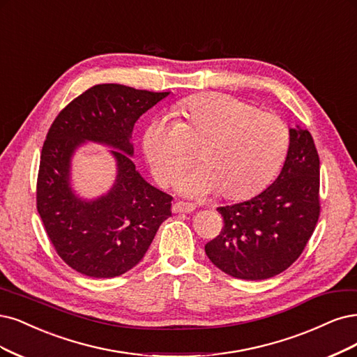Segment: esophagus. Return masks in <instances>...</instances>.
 I'll use <instances>...</instances> for the list:
<instances>
[{
	"instance_id": "obj_1",
	"label": "esophagus",
	"mask_w": 357,
	"mask_h": 357,
	"mask_svg": "<svg viewBox=\"0 0 357 357\" xmlns=\"http://www.w3.org/2000/svg\"><path fill=\"white\" fill-rule=\"evenodd\" d=\"M192 211H195L193 204L183 202V201L173 204V213H192Z\"/></svg>"
}]
</instances>
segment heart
<instances>
[{
    "instance_id": "1",
    "label": "heart",
    "mask_w": 357,
    "mask_h": 357,
    "mask_svg": "<svg viewBox=\"0 0 357 357\" xmlns=\"http://www.w3.org/2000/svg\"><path fill=\"white\" fill-rule=\"evenodd\" d=\"M183 122L156 118L147 127L143 149L155 177L171 184L201 152L204 168L178 184L201 198L221 190L227 199L250 198L278 173L287 156L289 132L279 116L221 93L189 97L176 106Z\"/></svg>"
}]
</instances>
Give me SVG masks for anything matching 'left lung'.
Returning <instances> with one entry per match:
<instances>
[{
  "label": "left lung",
  "instance_id": "left-lung-1",
  "mask_svg": "<svg viewBox=\"0 0 357 357\" xmlns=\"http://www.w3.org/2000/svg\"><path fill=\"white\" fill-rule=\"evenodd\" d=\"M319 155L312 134L289 130V147L278 178L252 199L218 206L220 235L205 245L225 273L247 280L273 278L304 251L321 214Z\"/></svg>",
  "mask_w": 357,
  "mask_h": 357
}]
</instances>
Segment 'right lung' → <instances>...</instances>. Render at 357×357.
Here are the masks:
<instances>
[{
	"label": "right lung",
	"instance_id": "obj_1",
	"mask_svg": "<svg viewBox=\"0 0 357 357\" xmlns=\"http://www.w3.org/2000/svg\"><path fill=\"white\" fill-rule=\"evenodd\" d=\"M169 93L99 84L73 99L53 121L43 146L36 210L47 236L69 267L90 278H115L136 266L171 215L173 196L151 186L131 161L136 121ZM85 139L116 147L114 188L82 202L68 186L70 158Z\"/></svg>",
	"mask_w": 357,
	"mask_h": 357
}]
</instances>
